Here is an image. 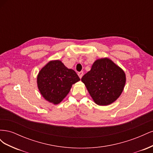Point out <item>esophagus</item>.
Returning a JSON list of instances; mask_svg holds the SVG:
<instances>
[{"label":"esophagus","mask_w":153,"mask_h":153,"mask_svg":"<svg viewBox=\"0 0 153 153\" xmlns=\"http://www.w3.org/2000/svg\"><path fill=\"white\" fill-rule=\"evenodd\" d=\"M83 75H84V72H83V71H80V72L78 73V76L80 77V78H82Z\"/></svg>","instance_id":"34e87169"}]
</instances>
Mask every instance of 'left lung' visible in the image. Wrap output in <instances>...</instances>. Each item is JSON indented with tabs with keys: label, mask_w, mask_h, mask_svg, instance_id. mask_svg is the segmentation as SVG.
Instances as JSON below:
<instances>
[{
	"label": "left lung",
	"mask_w": 153,
	"mask_h": 153,
	"mask_svg": "<svg viewBox=\"0 0 153 153\" xmlns=\"http://www.w3.org/2000/svg\"><path fill=\"white\" fill-rule=\"evenodd\" d=\"M94 103L106 106L112 104L121 96L126 84L123 69L108 58L97 59L89 71L82 76Z\"/></svg>",
	"instance_id": "left-lung-1"
}]
</instances>
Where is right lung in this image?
<instances>
[{
    "instance_id": "add662e5",
    "label": "right lung",
    "mask_w": 153,
    "mask_h": 153,
    "mask_svg": "<svg viewBox=\"0 0 153 153\" xmlns=\"http://www.w3.org/2000/svg\"><path fill=\"white\" fill-rule=\"evenodd\" d=\"M80 81L76 72L59 60L48 62L39 71L37 84L41 94L50 103L57 105L65 98L72 85Z\"/></svg>"
}]
</instances>
